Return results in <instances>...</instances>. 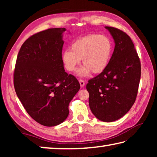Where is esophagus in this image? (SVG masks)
Wrapping results in <instances>:
<instances>
[{"mask_svg": "<svg viewBox=\"0 0 157 157\" xmlns=\"http://www.w3.org/2000/svg\"><path fill=\"white\" fill-rule=\"evenodd\" d=\"M79 84H80L81 87H84L85 86V82L83 80H82V79H80V80L79 81Z\"/></svg>", "mask_w": 157, "mask_h": 157, "instance_id": "1", "label": "esophagus"}]
</instances>
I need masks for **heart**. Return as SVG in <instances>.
<instances>
[{"label":"heart","mask_w":157,"mask_h":157,"mask_svg":"<svg viewBox=\"0 0 157 157\" xmlns=\"http://www.w3.org/2000/svg\"><path fill=\"white\" fill-rule=\"evenodd\" d=\"M113 49V43L108 36L89 34L74 41L71 50L63 52L62 62L66 70L73 72L82 59L84 66L78 69L77 75L79 78H86L91 72L99 74L107 68Z\"/></svg>","instance_id":"heart-1"}]
</instances>
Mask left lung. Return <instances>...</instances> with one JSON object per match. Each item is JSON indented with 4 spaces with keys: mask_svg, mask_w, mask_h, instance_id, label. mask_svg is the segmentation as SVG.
Returning a JSON list of instances; mask_svg holds the SVG:
<instances>
[{
    "mask_svg": "<svg viewBox=\"0 0 157 157\" xmlns=\"http://www.w3.org/2000/svg\"><path fill=\"white\" fill-rule=\"evenodd\" d=\"M105 28L115 47L107 68L86 85L93 114L103 122L118 120L136 100L140 79V63L132 39L118 29Z\"/></svg>",
    "mask_w": 157,
    "mask_h": 157,
    "instance_id": "1",
    "label": "left lung"
}]
</instances>
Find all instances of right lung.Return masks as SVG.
I'll use <instances>...</instances> for the list:
<instances>
[{
    "instance_id": "obj_1",
    "label": "right lung",
    "mask_w": 157,
    "mask_h": 157,
    "mask_svg": "<svg viewBox=\"0 0 157 157\" xmlns=\"http://www.w3.org/2000/svg\"><path fill=\"white\" fill-rule=\"evenodd\" d=\"M64 28H51L26 40L16 62L14 85L18 99L37 123L53 127L68 116L69 103L80 85L65 72L62 59Z\"/></svg>"
}]
</instances>
